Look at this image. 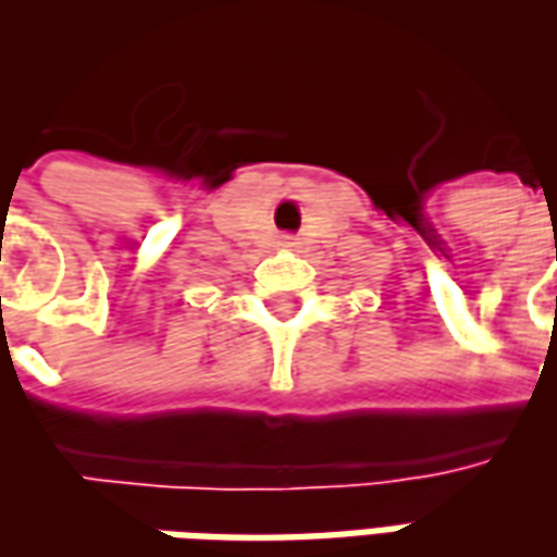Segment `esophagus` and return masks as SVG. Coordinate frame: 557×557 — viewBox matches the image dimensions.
Here are the masks:
<instances>
[{
    "instance_id": "34e87169",
    "label": "esophagus",
    "mask_w": 557,
    "mask_h": 557,
    "mask_svg": "<svg viewBox=\"0 0 557 557\" xmlns=\"http://www.w3.org/2000/svg\"><path fill=\"white\" fill-rule=\"evenodd\" d=\"M280 244H283V247H295V238H292V235H286V238H283Z\"/></svg>"
}]
</instances>
